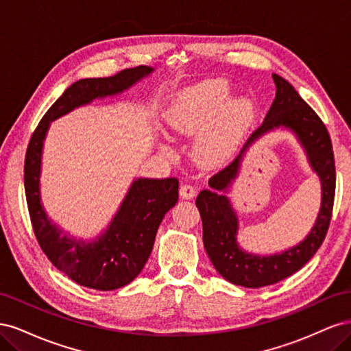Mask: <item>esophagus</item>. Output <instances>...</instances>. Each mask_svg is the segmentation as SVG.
Here are the masks:
<instances>
[{
    "instance_id": "esophagus-1",
    "label": "esophagus",
    "mask_w": 351,
    "mask_h": 351,
    "mask_svg": "<svg viewBox=\"0 0 351 351\" xmlns=\"http://www.w3.org/2000/svg\"><path fill=\"white\" fill-rule=\"evenodd\" d=\"M180 196H182L183 199H192L196 196V187L189 184V183H184L180 186Z\"/></svg>"
}]
</instances>
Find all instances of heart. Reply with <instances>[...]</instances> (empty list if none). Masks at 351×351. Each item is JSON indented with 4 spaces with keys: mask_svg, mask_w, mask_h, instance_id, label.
<instances>
[{
    "mask_svg": "<svg viewBox=\"0 0 351 351\" xmlns=\"http://www.w3.org/2000/svg\"><path fill=\"white\" fill-rule=\"evenodd\" d=\"M230 84L219 79L206 80L184 90L165 114L167 127L176 134L197 133L230 97ZM247 112V104L243 99L226 104L200 134L199 155L214 162L224 159L241 134Z\"/></svg>",
    "mask_w": 351,
    "mask_h": 351,
    "instance_id": "b5f03b06",
    "label": "heart"
}]
</instances>
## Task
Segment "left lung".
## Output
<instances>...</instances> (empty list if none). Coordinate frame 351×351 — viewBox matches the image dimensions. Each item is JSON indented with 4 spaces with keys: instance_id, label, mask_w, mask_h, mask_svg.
<instances>
[{
    "instance_id": "8db88e82",
    "label": "left lung",
    "mask_w": 351,
    "mask_h": 351,
    "mask_svg": "<svg viewBox=\"0 0 351 351\" xmlns=\"http://www.w3.org/2000/svg\"><path fill=\"white\" fill-rule=\"evenodd\" d=\"M272 79L277 86L275 99L267 112V119L252 133L247 145L275 127L284 125L291 129L299 136L313 169L321 178L322 206L315 227L299 246L281 254L261 258L239 249L236 241L237 217L228 199L217 193V190L227 189L231 180L237 176L241 154L209 178L210 190H202L196 197V206L204 226L206 253L215 269L227 281L249 289L278 282L312 259L328 232L335 197V161L326 125L289 82L278 74H272Z\"/></svg>"
}]
</instances>
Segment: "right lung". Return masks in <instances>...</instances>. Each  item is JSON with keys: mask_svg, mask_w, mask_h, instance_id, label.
<instances>
[{"mask_svg": "<svg viewBox=\"0 0 351 351\" xmlns=\"http://www.w3.org/2000/svg\"><path fill=\"white\" fill-rule=\"evenodd\" d=\"M152 69H124L110 77H89L73 83L51 105L32 133L25 158V192L32 228L39 246L56 268L83 287L101 291L132 282L152 252L159 224L178 200V180L139 178L132 184L111 226L92 243L74 241L51 224L39 196L40 155L49 121L95 98L123 92Z\"/></svg>", "mask_w": 351, "mask_h": 351, "instance_id": "obj_1", "label": "right lung"}]
</instances>
